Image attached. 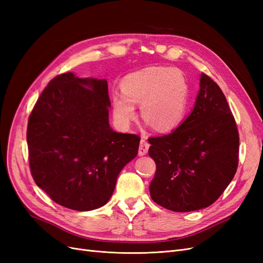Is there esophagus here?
Returning <instances> with one entry per match:
<instances>
[{
	"mask_svg": "<svg viewBox=\"0 0 263 263\" xmlns=\"http://www.w3.org/2000/svg\"><path fill=\"white\" fill-rule=\"evenodd\" d=\"M149 142L146 139H141L140 140V145H139V149H138V155L141 156H145L148 153V149H149Z\"/></svg>",
	"mask_w": 263,
	"mask_h": 263,
	"instance_id": "esophagus-1",
	"label": "esophagus"
}]
</instances>
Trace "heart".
<instances>
[{"instance_id": "heart-1", "label": "heart", "mask_w": 263, "mask_h": 263, "mask_svg": "<svg viewBox=\"0 0 263 263\" xmlns=\"http://www.w3.org/2000/svg\"><path fill=\"white\" fill-rule=\"evenodd\" d=\"M189 83L180 70L150 67L127 76L122 92L112 93V110L118 124L127 127L136 117L135 104L141 116L159 132H169L183 121L189 103Z\"/></svg>"}]
</instances>
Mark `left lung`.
<instances>
[{
	"label": "left lung",
	"mask_w": 263,
	"mask_h": 263,
	"mask_svg": "<svg viewBox=\"0 0 263 263\" xmlns=\"http://www.w3.org/2000/svg\"><path fill=\"white\" fill-rule=\"evenodd\" d=\"M148 141L157 165L150 195L166 210L208 208L235 177L239 153L235 118L220 87L205 73L191 114L171 134Z\"/></svg>",
	"instance_id": "obj_1"
}]
</instances>
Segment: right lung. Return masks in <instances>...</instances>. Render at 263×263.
<instances>
[{
    "instance_id": "add662e5",
    "label": "right lung",
    "mask_w": 263,
    "mask_h": 263,
    "mask_svg": "<svg viewBox=\"0 0 263 263\" xmlns=\"http://www.w3.org/2000/svg\"><path fill=\"white\" fill-rule=\"evenodd\" d=\"M109 106L105 79L67 72L48 83L29 116L31 176L67 209L85 212L105 205L119 172L138 154L137 135L109 126Z\"/></svg>"
}]
</instances>
